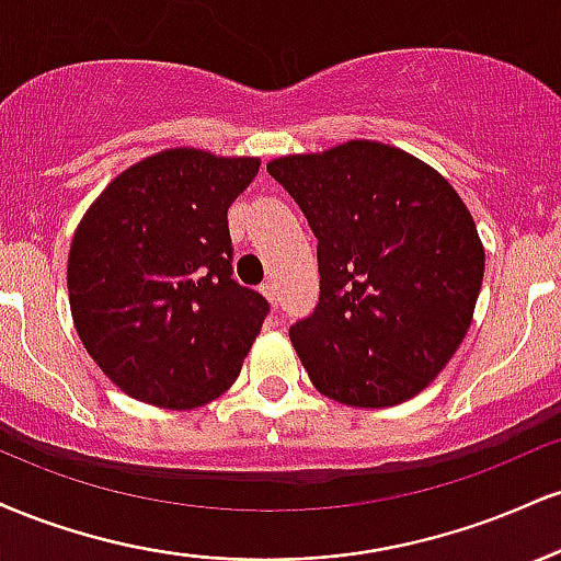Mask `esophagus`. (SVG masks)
Here are the masks:
<instances>
[{"label": "esophagus", "mask_w": 561, "mask_h": 561, "mask_svg": "<svg viewBox=\"0 0 561 561\" xmlns=\"http://www.w3.org/2000/svg\"><path fill=\"white\" fill-rule=\"evenodd\" d=\"M261 293H263V298L272 302V306H276V300H279V293H276L274 282H266V285L261 287Z\"/></svg>", "instance_id": "1"}]
</instances>
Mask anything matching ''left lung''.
Here are the masks:
<instances>
[{
  "label": "left lung",
  "instance_id": "left-lung-1",
  "mask_svg": "<svg viewBox=\"0 0 561 561\" xmlns=\"http://www.w3.org/2000/svg\"><path fill=\"white\" fill-rule=\"evenodd\" d=\"M266 169L319 240V306L289 327L313 388L356 409L414 398L459 351L482 287L465 199L433 165L369 139Z\"/></svg>",
  "mask_w": 561,
  "mask_h": 561
}]
</instances>
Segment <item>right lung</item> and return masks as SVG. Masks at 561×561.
<instances>
[{"label":"right lung","mask_w":561,"mask_h":561,"mask_svg":"<svg viewBox=\"0 0 561 561\" xmlns=\"http://www.w3.org/2000/svg\"><path fill=\"white\" fill-rule=\"evenodd\" d=\"M261 158L171 147L121 171L68 253L83 347L126 396L186 411L240 377L268 302L231 279L227 210Z\"/></svg>","instance_id":"1"}]
</instances>
